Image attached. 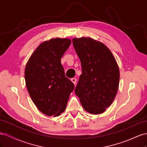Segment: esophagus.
<instances>
[{
    "mask_svg": "<svg viewBox=\"0 0 147 147\" xmlns=\"http://www.w3.org/2000/svg\"><path fill=\"white\" fill-rule=\"evenodd\" d=\"M71 81H72V82L75 84H76V83H77V79L75 78H72L71 79Z\"/></svg>",
    "mask_w": 147,
    "mask_h": 147,
    "instance_id": "34e87169",
    "label": "esophagus"
}]
</instances>
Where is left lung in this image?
I'll list each match as a JSON object with an SVG mask.
<instances>
[{
    "instance_id": "1",
    "label": "left lung",
    "mask_w": 147,
    "mask_h": 147,
    "mask_svg": "<svg viewBox=\"0 0 147 147\" xmlns=\"http://www.w3.org/2000/svg\"><path fill=\"white\" fill-rule=\"evenodd\" d=\"M82 74L75 88L82 105L91 114H100L112 104L119 81L118 65L104 43L90 37L73 38Z\"/></svg>"
}]
</instances>
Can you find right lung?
I'll return each mask as SVG.
<instances>
[{
    "instance_id": "add662e5",
    "label": "right lung",
    "mask_w": 147,
    "mask_h": 147,
    "mask_svg": "<svg viewBox=\"0 0 147 147\" xmlns=\"http://www.w3.org/2000/svg\"><path fill=\"white\" fill-rule=\"evenodd\" d=\"M71 43L68 38L42 43L26 64V87L33 102L47 116H59L65 109L74 84L65 75L61 57Z\"/></svg>"
}]
</instances>
